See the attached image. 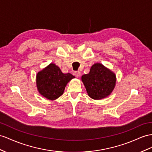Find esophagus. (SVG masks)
<instances>
[{"instance_id": "esophagus-1", "label": "esophagus", "mask_w": 152, "mask_h": 152, "mask_svg": "<svg viewBox=\"0 0 152 152\" xmlns=\"http://www.w3.org/2000/svg\"><path fill=\"white\" fill-rule=\"evenodd\" d=\"M74 75H75V76L76 77H79L80 76V71H75V72H74Z\"/></svg>"}]
</instances>
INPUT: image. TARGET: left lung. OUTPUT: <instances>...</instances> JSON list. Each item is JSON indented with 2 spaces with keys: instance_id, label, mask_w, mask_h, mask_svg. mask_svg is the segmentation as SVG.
I'll list each match as a JSON object with an SVG mask.
<instances>
[{
  "instance_id": "8db88e82",
  "label": "left lung",
  "mask_w": 152,
  "mask_h": 152,
  "mask_svg": "<svg viewBox=\"0 0 152 152\" xmlns=\"http://www.w3.org/2000/svg\"><path fill=\"white\" fill-rule=\"evenodd\" d=\"M88 96L99 100L108 97L114 91L116 76L114 72L103 64L96 63L92 65L88 74L81 76Z\"/></svg>"
}]
</instances>
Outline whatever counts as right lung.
I'll use <instances>...</instances> for the list:
<instances>
[{"label": "right lung", "mask_w": 152, "mask_h": 152, "mask_svg": "<svg viewBox=\"0 0 152 152\" xmlns=\"http://www.w3.org/2000/svg\"><path fill=\"white\" fill-rule=\"evenodd\" d=\"M75 77L70 73L64 74L59 67L51 63L37 73L38 91L44 98L55 100L64 94L66 85Z\"/></svg>", "instance_id": "1"}]
</instances>
